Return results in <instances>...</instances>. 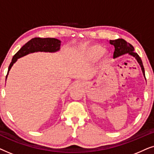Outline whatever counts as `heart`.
I'll list each match as a JSON object with an SVG mask.
<instances>
[{"mask_svg":"<svg viewBox=\"0 0 154 154\" xmlns=\"http://www.w3.org/2000/svg\"><path fill=\"white\" fill-rule=\"evenodd\" d=\"M80 55L83 60L88 62H95L100 57H106L108 52L99 45H91L82 48L80 50Z\"/></svg>","mask_w":154,"mask_h":154,"instance_id":"obj_1","label":"heart"}]
</instances>
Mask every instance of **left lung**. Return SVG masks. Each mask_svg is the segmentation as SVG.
Masks as SVG:
<instances>
[{"instance_id":"1","label":"left lung","mask_w":154,"mask_h":154,"mask_svg":"<svg viewBox=\"0 0 154 154\" xmlns=\"http://www.w3.org/2000/svg\"><path fill=\"white\" fill-rule=\"evenodd\" d=\"M109 43L111 45H113L115 48L114 52H113V58H117L119 57H121L125 54H128L130 56L133 57L137 61L138 64H140L141 69H142L143 75H144L145 78V71L144 66H143L142 64V61L140 57V56L137 54V53L134 52V49L131 44L128 43L127 41L122 38L113 40V41H111L110 40L109 41Z\"/></svg>"}]
</instances>
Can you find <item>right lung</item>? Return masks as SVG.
I'll use <instances>...</instances> for the list:
<instances>
[{
	"label": "right lung",
	"instance_id": "obj_1",
	"mask_svg": "<svg viewBox=\"0 0 154 154\" xmlns=\"http://www.w3.org/2000/svg\"><path fill=\"white\" fill-rule=\"evenodd\" d=\"M61 46V41L53 38H34L30 40L29 42L23 45L21 49L14 54L12 57V62L10 63L9 68H8V74L6 75L7 79L8 73L13 66V64L22 57L26 54L37 52H56L60 51Z\"/></svg>",
	"mask_w": 154,
	"mask_h": 154
}]
</instances>
